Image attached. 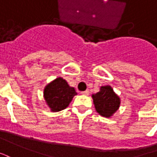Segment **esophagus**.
<instances>
[{"label":"esophagus","mask_w":157,"mask_h":157,"mask_svg":"<svg viewBox=\"0 0 157 157\" xmlns=\"http://www.w3.org/2000/svg\"><path fill=\"white\" fill-rule=\"evenodd\" d=\"M89 90H85V91H83V92H81V94H83V95H89Z\"/></svg>","instance_id":"obj_1"}]
</instances>
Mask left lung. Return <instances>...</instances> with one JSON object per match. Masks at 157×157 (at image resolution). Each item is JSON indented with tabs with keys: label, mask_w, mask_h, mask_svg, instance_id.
I'll return each instance as SVG.
<instances>
[{
	"label": "left lung",
	"mask_w": 157,
	"mask_h": 157,
	"mask_svg": "<svg viewBox=\"0 0 157 157\" xmlns=\"http://www.w3.org/2000/svg\"><path fill=\"white\" fill-rule=\"evenodd\" d=\"M96 111L104 117L109 118L117 111L121 99L109 85L101 86L98 93L92 95Z\"/></svg>",
	"instance_id": "8db88e82"
}]
</instances>
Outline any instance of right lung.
Returning <instances> with one entry per match:
<instances>
[{"label":"right lung","mask_w":157,"mask_h":157,"mask_svg":"<svg viewBox=\"0 0 157 157\" xmlns=\"http://www.w3.org/2000/svg\"><path fill=\"white\" fill-rule=\"evenodd\" d=\"M77 94L74 88L70 87L63 78H57L44 89L43 96L51 111L58 112L64 109Z\"/></svg>","instance_id":"add662e5"}]
</instances>
